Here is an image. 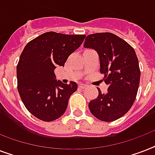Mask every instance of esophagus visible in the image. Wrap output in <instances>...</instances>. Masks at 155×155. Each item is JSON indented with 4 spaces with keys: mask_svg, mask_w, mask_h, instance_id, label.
<instances>
[{
    "mask_svg": "<svg viewBox=\"0 0 155 155\" xmlns=\"http://www.w3.org/2000/svg\"><path fill=\"white\" fill-rule=\"evenodd\" d=\"M86 87H87V85L84 84H79V87H80V88H82V89L86 88Z\"/></svg>",
    "mask_w": 155,
    "mask_h": 155,
    "instance_id": "34e87169",
    "label": "esophagus"
}]
</instances>
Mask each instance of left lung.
<instances>
[{"label":"left lung","mask_w":155,"mask_h":155,"mask_svg":"<svg viewBox=\"0 0 155 155\" xmlns=\"http://www.w3.org/2000/svg\"><path fill=\"white\" fill-rule=\"evenodd\" d=\"M84 47L97 52L100 71L108 85L105 94L98 88L97 98L88 104L90 111L103 121L117 120L132 107L138 90L141 72L135 51L125 40L112 33L88 35Z\"/></svg>","instance_id":"left-lung-1"}]
</instances>
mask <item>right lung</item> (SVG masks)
I'll use <instances>...</instances> for the list:
<instances>
[{"mask_svg":"<svg viewBox=\"0 0 155 155\" xmlns=\"http://www.w3.org/2000/svg\"><path fill=\"white\" fill-rule=\"evenodd\" d=\"M86 35L47 32L28 42L17 66L18 90L27 110L43 121H52L65 113L68 100L77 90L75 82L56 80L54 69L64 66Z\"/></svg>","mask_w":155,"mask_h":155,"instance_id":"add662e5","label":"right lung"}]
</instances>
